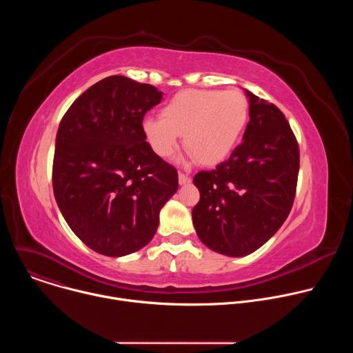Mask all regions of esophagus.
<instances>
[{
    "instance_id": "obj_1",
    "label": "esophagus",
    "mask_w": 353,
    "mask_h": 353,
    "mask_svg": "<svg viewBox=\"0 0 353 353\" xmlns=\"http://www.w3.org/2000/svg\"><path fill=\"white\" fill-rule=\"evenodd\" d=\"M191 181V179H190V176L188 174H184V173H179V183L183 185V184H187V183H190Z\"/></svg>"
}]
</instances>
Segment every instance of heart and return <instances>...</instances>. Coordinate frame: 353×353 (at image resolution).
Here are the masks:
<instances>
[{"instance_id":"1","label":"heart","mask_w":353,"mask_h":353,"mask_svg":"<svg viewBox=\"0 0 353 353\" xmlns=\"http://www.w3.org/2000/svg\"><path fill=\"white\" fill-rule=\"evenodd\" d=\"M250 114L245 94L237 89H185L161 110V119L146 117L142 132L159 158H170L179 137L194 159L205 166L225 161L236 148Z\"/></svg>"}]
</instances>
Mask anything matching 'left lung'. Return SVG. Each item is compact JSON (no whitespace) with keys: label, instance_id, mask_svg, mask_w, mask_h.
<instances>
[{"label":"left lung","instance_id":"1","mask_svg":"<svg viewBox=\"0 0 353 353\" xmlns=\"http://www.w3.org/2000/svg\"><path fill=\"white\" fill-rule=\"evenodd\" d=\"M250 121L228 161L199 172L194 184L195 232L207 247L229 257L251 254L286 221L296 194L299 145L283 113L245 90Z\"/></svg>","mask_w":353,"mask_h":353}]
</instances>
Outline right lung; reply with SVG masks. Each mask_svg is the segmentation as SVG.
<instances>
[{"instance_id": "1", "label": "right lung", "mask_w": 353, "mask_h": 353, "mask_svg": "<svg viewBox=\"0 0 353 353\" xmlns=\"http://www.w3.org/2000/svg\"><path fill=\"white\" fill-rule=\"evenodd\" d=\"M162 92L123 75L86 89L64 114L53 161V190L71 230L96 253L121 257L157 233L159 212L179 188L177 170L142 132Z\"/></svg>"}]
</instances>
